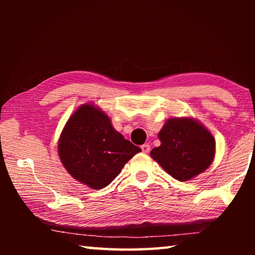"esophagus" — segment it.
<instances>
[{
  "mask_svg": "<svg viewBox=\"0 0 255 255\" xmlns=\"http://www.w3.org/2000/svg\"><path fill=\"white\" fill-rule=\"evenodd\" d=\"M141 150H143V153H148L150 150V146L148 144L141 145Z\"/></svg>",
  "mask_w": 255,
  "mask_h": 255,
  "instance_id": "1",
  "label": "esophagus"
}]
</instances>
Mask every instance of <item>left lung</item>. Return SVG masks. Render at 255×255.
<instances>
[{
    "instance_id": "obj_1",
    "label": "left lung",
    "mask_w": 255,
    "mask_h": 255,
    "mask_svg": "<svg viewBox=\"0 0 255 255\" xmlns=\"http://www.w3.org/2000/svg\"><path fill=\"white\" fill-rule=\"evenodd\" d=\"M158 138L161 145L150 150V157L179 181L201 174L215 158V138L195 118H170Z\"/></svg>"
}]
</instances>
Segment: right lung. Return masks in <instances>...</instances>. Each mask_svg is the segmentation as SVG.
<instances>
[{
  "label": "right lung",
  "mask_w": 255,
  "mask_h": 255,
  "mask_svg": "<svg viewBox=\"0 0 255 255\" xmlns=\"http://www.w3.org/2000/svg\"><path fill=\"white\" fill-rule=\"evenodd\" d=\"M140 148L125 139L93 103L79 107L59 136L58 155L73 178L99 190L115 180Z\"/></svg>",
  "instance_id": "add662e5"
}]
</instances>
